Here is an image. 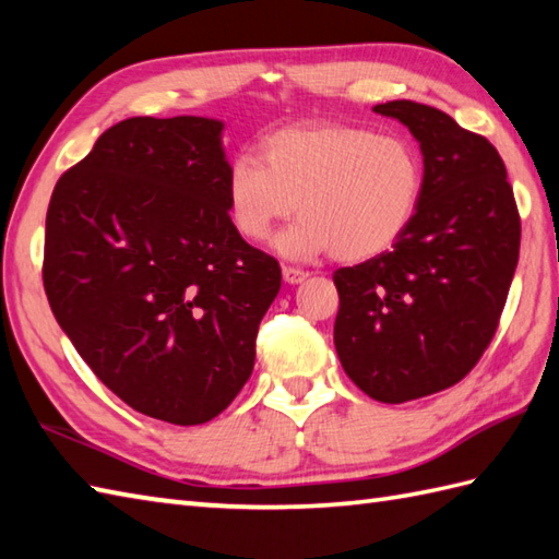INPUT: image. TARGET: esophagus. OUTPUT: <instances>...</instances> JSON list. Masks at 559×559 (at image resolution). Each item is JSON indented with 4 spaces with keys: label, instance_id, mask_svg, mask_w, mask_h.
Masks as SVG:
<instances>
[{
    "label": "esophagus",
    "instance_id": "34e87169",
    "mask_svg": "<svg viewBox=\"0 0 559 559\" xmlns=\"http://www.w3.org/2000/svg\"><path fill=\"white\" fill-rule=\"evenodd\" d=\"M310 273L302 271V269H295V266H283V281L290 283V286H298V283L307 281Z\"/></svg>",
    "mask_w": 559,
    "mask_h": 559
}]
</instances>
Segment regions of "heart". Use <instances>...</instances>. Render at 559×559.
<instances>
[{"label": "heart", "instance_id": "obj_1", "mask_svg": "<svg viewBox=\"0 0 559 559\" xmlns=\"http://www.w3.org/2000/svg\"><path fill=\"white\" fill-rule=\"evenodd\" d=\"M425 187L420 151L408 139L367 127H288L237 156L225 180V209L247 242H266L298 209L302 216L276 240L288 259L334 249L341 261L386 252L408 230Z\"/></svg>", "mask_w": 559, "mask_h": 559}]
</instances>
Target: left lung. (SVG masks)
I'll use <instances>...</instances> for the list:
<instances>
[{
  "instance_id": "obj_1",
  "label": "left lung",
  "mask_w": 559,
  "mask_h": 559,
  "mask_svg": "<svg viewBox=\"0 0 559 559\" xmlns=\"http://www.w3.org/2000/svg\"><path fill=\"white\" fill-rule=\"evenodd\" d=\"M420 144L418 213L391 247L334 273V343L367 396L403 403L466 377L500 324L521 221L500 153L442 110L413 100L374 105Z\"/></svg>"
}]
</instances>
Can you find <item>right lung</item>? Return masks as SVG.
Here are the masks:
<instances>
[{
    "label": "right lung",
    "instance_id": "obj_1",
    "mask_svg": "<svg viewBox=\"0 0 559 559\" xmlns=\"http://www.w3.org/2000/svg\"><path fill=\"white\" fill-rule=\"evenodd\" d=\"M223 122L132 117L67 170L47 206L43 283L57 324L127 406L216 418L252 374L278 261L225 209Z\"/></svg>",
    "mask_w": 559,
    "mask_h": 559
}]
</instances>
